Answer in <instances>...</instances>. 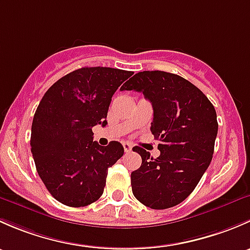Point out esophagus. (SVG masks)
I'll return each instance as SVG.
<instances>
[{"label":"esophagus","mask_w":250,"mask_h":250,"mask_svg":"<svg viewBox=\"0 0 250 250\" xmlns=\"http://www.w3.org/2000/svg\"><path fill=\"white\" fill-rule=\"evenodd\" d=\"M123 148H125V152H130L133 148V146H132V144H129V143H123Z\"/></svg>","instance_id":"esophagus-1"}]
</instances>
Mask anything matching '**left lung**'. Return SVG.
<instances>
[{
    "label": "left lung",
    "mask_w": 250,
    "mask_h": 250,
    "mask_svg": "<svg viewBox=\"0 0 250 250\" xmlns=\"http://www.w3.org/2000/svg\"><path fill=\"white\" fill-rule=\"evenodd\" d=\"M122 90L141 92L150 100V129L160 141L157 158L133 147L143 160L130 174L133 195L152 209L176 206L195 190L210 165L218 134L215 109L196 85L170 72H138Z\"/></svg>",
    "instance_id": "obj_1"
}]
</instances>
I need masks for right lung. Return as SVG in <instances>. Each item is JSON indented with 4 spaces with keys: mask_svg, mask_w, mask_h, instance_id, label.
<instances>
[{
    "mask_svg": "<svg viewBox=\"0 0 250 250\" xmlns=\"http://www.w3.org/2000/svg\"><path fill=\"white\" fill-rule=\"evenodd\" d=\"M132 71L81 67L44 93L31 127V152L50 195L69 207H85L104 192L107 169L123 156L118 141L102 146L92 128L106 125L111 98Z\"/></svg>",
    "mask_w": 250,
    "mask_h": 250,
    "instance_id": "1",
    "label": "right lung"
}]
</instances>
